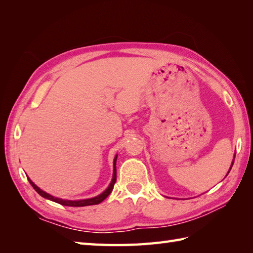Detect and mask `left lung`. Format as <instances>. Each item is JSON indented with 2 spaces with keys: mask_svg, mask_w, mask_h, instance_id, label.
Returning a JSON list of instances; mask_svg holds the SVG:
<instances>
[{
  "mask_svg": "<svg viewBox=\"0 0 253 253\" xmlns=\"http://www.w3.org/2000/svg\"><path fill=\"white\" fill-rule=\"evenodd\" d=\"M234 159H235V155H234ZM234 159H233V162H232V165H231V168H229V170H228L227 174L229 173V171H231V169H232V167H233V165H234ZM227 174H226V175H227Z\"/></svg>",
  "mask_w": 253,
  "mask_h": 253,
  "instance_id": "8db88e82",
  "label": "left lung"
}]
</instances>
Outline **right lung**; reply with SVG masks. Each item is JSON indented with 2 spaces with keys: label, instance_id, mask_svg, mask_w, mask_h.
Masks as SVG:
<instances>
[{
  "label": "right lung",
  "instance_id": "add662e5",
  "mask_svg": "<svg viewBox=\"0 0 253 253\" xmlns=\"http://www.w3.org/2000/svg\"><path fill=\"white\" fill-rule=\"evenodd\" d=\"M117 157L118 155H116L115 159H114V173H112V178H111V182L108 185V187L106 188L102 194H99L97 196H95L93 198H87V199H79V200H68V199H61V198H57V197H54V196L47 194L46 192H44L40 187H38L37 185L33 183L31 179L28 177V181L31 184V186L35 188L36 192L42 196L43 198L48 199L50 201H54V203H57L59 205H63V206H68V207H85V206H93V205H98L102 203L103 200H105L106 198L108 197L110 195V193L112 192V189H114L115 186V183L117 181V169H116V161H117Z\"/></svg>",
  "mask_w": 253,
  "mask_h": 253
}]
</instances>
